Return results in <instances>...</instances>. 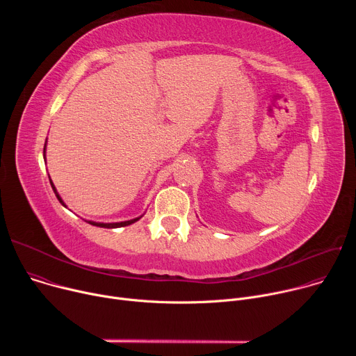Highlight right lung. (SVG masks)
<instances>
[{
	"instance_id": "add662e5",
	"label": "right lung",
	"mask_w": 356,
	"mask_h": 356,
	"mask_svg": "<svg viewBox=\"0 0 356 356\" xmlns=\"http://www.w3.org/2000/svg\"><path fill=\"white\" fill-rule=\"evenodd\" d=\"M50 184H52V188H54V191H55V194H56L58 200H59V201L62 202V204L65 206V202L62 201L60 195L58 194V191H56V187L54 186L52 180H50ZM139 218H140V217H139ZM139 218H134V220H129V221H124V222H113V224H104V222H91V221H90V224H91V225H95V227H99V228H120V227H127V225H131V224H134L135 221H138Z\"/></svg>"
}]
</instances>
